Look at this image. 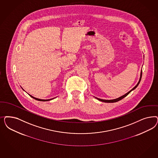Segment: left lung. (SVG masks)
I'll return each instance as SVG.
<instances>
[{
  "label": "left lung",
  "instance_id": "8db88e82",
  "mask_svg": "<svg viewBox=\"0 0 158 158\" xmlns=\"http://www.w3.org/2000/svg\"><path fill=\"white\" fill-rule=\"evenodd\" d=\"M141 77H142V70L141 71V74H140V77H139V81L138 82L137 84L135 86V87H134L133 88H132V89H131L130 91L128 92L127 93H126V94H124V95H123V96H121L120 97H119V98H117L116 99H111V100H105V99H99V98H98L97 97H95V98H97L98 100H99V101H102V102H106V103H114V102H118V101H120L121 99H122L123 98H124V97H126L127 95H128L131 92L133 91V90H134L137 87H138V85H139V82L141 81Z\"/></svg>",
  "mask_w": 158,
  "mask_h": 158
}]
</instances>
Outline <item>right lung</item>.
Segmentation results:
<instances>
[{
    "mask_svg": "<svg viewBox=\"0 0 158 158\" xmlns=\"http://www.w3.org/2000/svg\"><path fill=\"white\" fill-rule=\"evenodd\" d=\"M30 95V94H29ZM30 96L31 97H32V98H34V99H35L36 100H37V101H51V100H52V99H55V98H52V99H39V98H35V97H32V95H30Z\"/></svg>",
    "mask_w": 158,
    "mask_h": 158,
    "instance_id": "obj_1",
    "label": "right lung"
}]
</instances>
